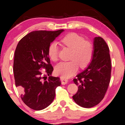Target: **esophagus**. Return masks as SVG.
<instances>
[{
    "label": "esophagus",
    "instance_id": "34e87169",
    "mask_svg": "<svg viewBox=\"0 0 125 125\" xmlns=\"http://www.w3.org/2000/svg\"><path fill=\"white\" fill-rule=\"evenodd\" d=\"M61 83H62V85H65V84H67L68 83V80L65 79L64 77H61Z\"/></svg>",
    "mask_w": 125,
    "mask_h": 125
}]
</instances>
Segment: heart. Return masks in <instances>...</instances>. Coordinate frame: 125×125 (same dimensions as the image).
<instances>
[{"instance_id":"1","label":"heart","mask_w":125,"mask_h":125,"mask_svg":"<svg viewBox=\"0 0 125 125\" xmlns=\"http://www.w3.org/2000/svg\"><path fill=\"white\" fill-rule=\"evenodd\" d=\"M61 42L65 47L72 50L68 62H61L54 68L57 74L64 78H69L78 71L79 66L84 68L90 64L94 54L92 43L76 33H68L63 37ZM59 47L57 42H52L48 48V54L51 60H58Z\"/></svg>"}]
</instances>
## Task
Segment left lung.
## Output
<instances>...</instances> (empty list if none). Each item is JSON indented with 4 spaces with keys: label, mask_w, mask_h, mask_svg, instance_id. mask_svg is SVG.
<instances>
[{
    "label": "left lung",
    "mask_w": 125,
    "mask_h": 125,
    "mask_svg": "<svg viewBox=\"0 0 125 125\" xmlns=\"http://www.w3.org/2000/svg\"><path fill=\"white\" fill-rule=\"evenodd\" d=\"M93 46L94 54L89 65L73 79L78 86L73 100L85 108L94 106L103 100L110 81L111 63L109 47L101 37L94 38Z\"/></svg>",
    "instance_id": "1"
}]
</instances>
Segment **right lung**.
Returning <instances> with one entry per match:
<instances>
[{
  "label": "right lung",
  "mask_w": 125,
  "mask_h": 125,
  "mask_svg": "<svg viewBox=\"0 0 125 125\" xmlns=\"http://www.w3.org/2000/svg\"><path fill=\"white\" fill-rule=\"evenodd\" d=\"M64 31H32L17 45L13 65L15 85L23 102L35 110L48 106L54 100L56 88L61 84L60 78L51 75L53 68L50 64L48 48ZM42 68L46 69L44 75L40 71Z\"/></svg>",
  "instance_id": "add662e5"
}]
</instances>
